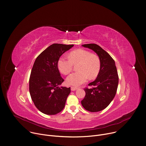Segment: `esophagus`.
Instances as JSON below:
<instances>
[{
    "label": "esophagus",
    "mask_w": 146,
    "mask_h": 146,
    "mask_svg": "<svg viewBox=\"0 0 146 146\" xmlns=\"http://www.w3.org/2000/svg\"><path fill=\"white\" fill-rule=\"evenodd\" d=\"M77 89H78L77 87H74V86H72L71 87V90H72V91H74V90H77Z\"/></svg>",
    "instance_id": "obj_1"
}]
</instances>
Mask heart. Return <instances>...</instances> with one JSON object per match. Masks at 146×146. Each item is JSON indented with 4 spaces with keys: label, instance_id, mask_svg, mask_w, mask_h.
Returning a JSON list of instances; mask_svg holds the SVG:
<instances>
[{
    "label": "heart",
    "instance_id": "heart-1",
    "mask_svg": "<svg viewBox=\"0 0 146 146\" xmlns=\"http://www.w3.org/2000/svg\"><path fill=\"white\" fill-rule=\"evenodd\" d=\"M77 70L66 78L68 84L79 86L88 80L93 79L99 73L101 61L99 57L89 51L79 48L69 53V58L62 56L58 61V67L60 72L65 75L69 74L73 70V65H77Z\"/></svg>",
    "mask_w": 146,
    "mask_h": 146
}]
</instances>
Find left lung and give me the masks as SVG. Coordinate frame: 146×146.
Here are the masks:
<instances>
[{
	"instance_id": "1",
	"label": "left lung",
	"mask_w": 146,
	"mask_h": 146,
	"mask_svg": "<svg viewBox=\"0 0 146 146\" xmlns=\"http://www.w3.org/2000/svg\"><path fill=\"white\" fill-rule=\"evenodd\" d=\"M82 46L98 55L101 67L96 79L88 84L92 88L84 89L85 96L81 104L86 111L99 112L107 108L115 98L119 83L117 69L113 59L99 45L89 43Z\"/></svg>"
}]
</instances>
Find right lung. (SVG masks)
I'll list each match as a JSON object with an SVG mask.
<instances>
[{
  "label": "right lung",
  "mask_w": 146,
  "mask_h": 146,
  "mask_svg": "<svg viewBox=\"0 0 146 146\" xmlns=\"http://www.w3.org/2000/svg\"><path fill=\"white\" fill-rule=\"evenodd\" d=\"M74 44L54 43L48 46L36 58L29 79L31 99L41 112L56 115L65 107L70 88L59 87L64 80L61 76L58 61Z\"/></svg>",
  "instance_id": "right-lung-1"
}]
</instances>
